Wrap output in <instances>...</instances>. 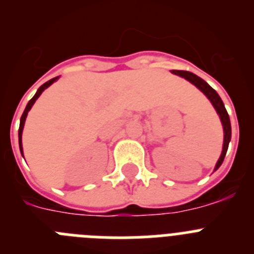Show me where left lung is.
I'll use <instances>...</instances> for the list:
<instances>
[{"instance_id": "8db88e82", "label": "left lung", "mask_w": 254, "mask_h": 254, "mask_svg": "<svg viewBox=\"0 0 254 254\" xmlns=\"http://www.w3.org/2000/svg\"><path fill=\"white\" fill-rule=\"evenodd\" d=\"M172 73L181 76V77H185L187 81H190V84H193L199 91H202V93L206 95V98L211 102L212 107L215 108L216 113L219 114L220 121H221V125H223V129H224V143H223V151H221L219 160H217L216 165H215L214 172H216V170L220 168V165L223 164L224 158H225V155H226V151H228L229 142H230V138H232V126H230V120H229V114L225 109V105H224L223 100H221V98L219 96V94H217L216 91H215L214 89H212V87L205 81V80H202L201 77L194 75V73L188 72V71H178V69H173Z\"/></svg>"}]
</instances>
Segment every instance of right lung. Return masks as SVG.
<instances>
[{"mask_svg":"<svg viewBox=\"0 0 254 254\" xmlns=\"http://www.w3.org/2000/svg\"><path fill=\"white\" fill-rule=\"evenodd\" d=\"M58 78H60V76H57V77H53V78H51V80H49V81H47L46 84H43V85H42V86L39 87V89H38V90H37V93H35V95L33 96V98H31V99L29 100V103H28V104H26L25 111H24V113H22L21 118H20V127H19V147H20V152H21V155H22V156H24V151H22V141H21V137H22V129H24V125H25V120H26V117H28V113H29V111H30V109H31V107H33V105H34L35 100H37L38 98H39V96H40V94L43 93V91L46 90L47 87H49V86H51V85L53 84V82H55V81H57Z\"/></svg>","mask_w":254,"mask_h":254,"instance_id":"add662e5","label":"right lung"}]
</instances>
